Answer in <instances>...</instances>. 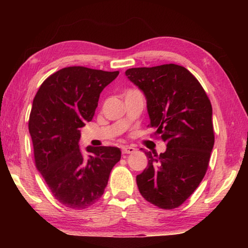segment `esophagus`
Returning a JSON list of instances; mask_svg holds the SVG:
<instances>
[{
	"instance_id": "esophagus-1",
	"label": "esophagus",
	"mask_w": 248,
	"mask_h": 248,
	"mask_svg": "<svg viewBox=\"0 0 248 248\" xmlns=\"http://www.w3.org/2000/svg\"><path fill=\"white\" fill-rule=\"evenodd\" d=\"M121 151H123V154H131L136 152V149L132 148V146H124Z\"/></svg>"
}]
</instances>
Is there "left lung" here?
Here are the masks:
<instances>
[{
  "mask_svg": "<svg viewBox=\"0 0 248 248\" xmlns=\"http://www.w3.org/2000/svg\"><path fill=\"white\" fill-rule=\"evenodd\" d=\"M125 75L143 92L154 136L164 153L145 152L148 167L137 176L142 197L158 208L179 207L192 195L208 170L215 144L212 106L194 75L184 66L132 68Z\"/></svg>",
  "mask_w": 248,
  "mask_h": 248,
  "instance_id": "obj_1",
  "label": "left lung"
}]
</instances>
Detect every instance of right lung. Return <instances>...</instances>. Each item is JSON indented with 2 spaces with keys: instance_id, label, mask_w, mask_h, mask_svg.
I'll return each mask as SVG.
<instances>
[{
  "instance_id": "obj_1",
  "label": "right lung",
  "mask_w": 248,
  "mask_h": 248,
  "mask_svg": "<svg viewBox=\"0 0 248 248\" xmlns=\"http://www.w3.org/2000/svg\"><path fill=\"white\" fill-rule=\"evenodd\" d=\"M118 74L69 66L46 78L33 98L28 129L35 164L54 198L68 208L94 204L120 161L115 146H87L86 157L78 145L79 128L93 119L100 93Z\"/></svg>"
}]
</instances>
